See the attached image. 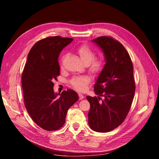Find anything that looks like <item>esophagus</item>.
<instances>
[{
	"label": "esophagus",
	"instance_id": "esophagus-1",
	"mask_svg": "<svg viewBox=\"0 0 159 159\" xmlns=\"http://www.w3.org/2000/svg\"><path fill=\"white\" fill-rule=\"evenodd\" d=\"M78 95H79V99L80 100H81V99H83L84 98V95H82L81 93H79Z\"/></svg>",
	"mask_w": 159,
	"mask_h": 159
}]
</instances>
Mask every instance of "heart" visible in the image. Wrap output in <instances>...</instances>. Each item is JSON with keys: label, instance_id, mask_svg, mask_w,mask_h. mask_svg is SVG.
Here are the masks:
<instances>
[{"label": "heart", "instance_id": "obj_1", "mask_svg": "<svg viewBox=\"0 0 159 159\" xmlns=\"http://www.w3.org/2000/svg\"><path fill=\"white\" fill-rule=\"evenodd\" d=\"M81 61L85 65H88L89 71L93 74H99L102 72L105 66V61L100 57H95V52L87 45L81 46L77 50ZM64 56L61 59V63ZM91 81L88 75L75 76L70 81L71 85L76 90L80 91H85Z\"/></svg>", "mask_w": 159, "mask_h": 159}]
</instances>
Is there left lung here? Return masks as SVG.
<instances>
[{
    "label": "left lung",
    "instance_id": "obj_1",
    "mask_svg": "<svg viewBox=\"0 0 159 159\" xmlns=\"http://www.w3.org/2000/svg\"><path fill=\"white\" fill-rule=\"evenodd\" d=\"M93 42L103 51L106 63L94 85L98 98L86 97L90 103L88 123L93 131L107 133L124 121L131 108L135 92L133 66L125 47L112 37Z\"/></svg>",
    "mask_w": 159,
    "mask_h": 159
}]
</instances>
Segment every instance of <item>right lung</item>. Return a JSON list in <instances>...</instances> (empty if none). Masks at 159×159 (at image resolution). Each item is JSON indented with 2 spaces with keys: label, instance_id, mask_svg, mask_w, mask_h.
<instances>
[{
  "label": "right lung",
  "instance_id": "obj_1",
  "mask_svg": "<svg viewBox=\"0 0 159 159\" xmlns=\"http://www.w3.org/2000/svg\"><path fill=\"white\" fill-rule=\"evenodd\" d=\"M72 40L56 36L38 41L28 53L22 71L25 106L33 121L46 131H56L63 126L67 111L79 99L70 89L57 98L53 89V81L60 75V53Z\"/></svg>",
  "mask_w": 159,
  "mask_h": 159
}]
</instances>
